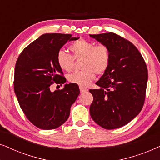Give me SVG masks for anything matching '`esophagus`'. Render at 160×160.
I'll use <instances>...</instances> for the list:
<instances>
[{"instance_id": "34e87169", "label": "esophagus", "mask_w": 160, "mask_h": 160, "mask_svg": "<svg viewBox=\"0 0 160 160\" xmlns=\"http://www.w3.org/2000/svg\"><path fill=\"white\" fill-rule=\"evenodd\" d=\"M79 89H80V92L81 93H84V92H86L87 91V88H84V87H79Z\"/></svg>"}]
</instances>
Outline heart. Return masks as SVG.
Instances as JSON below:
<instances>
[{"label":"heart","instance_id":"1","mask_svg":"<svg viewBox=\"0 0 160 160\" xmlns=\"http://www.w3.org/2000/svg\"><path fill=\"white\" fill-rule=\"evenodd\" d=\"M74 58L65 50L60 49L57 54V62L63 71H71L73 58H82L80 71L73 72L68 76L69 82L80 86H87L95 78V73L102 75L108 70L111 61V53L106 45L95 46V43L81 38L70 46Z\"/></svg>","mask_w":160,"mask_h":160}]
</instances>
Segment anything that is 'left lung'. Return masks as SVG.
<instances>
[{"label":"left lung","instance_id":"obj_1","mask_svg":"<svg viewBox=\"0 0 160 160\" xmlns=\"http://www.w3.org/2000/svg\"><path fill=\"white\" fill-rule=\"evenodd\" d=\"M108 47L110 65L89 89L93 96L89 112L102 128L113 130L129 123L141 112L146 98L148 70L141 54L130 41L113 33L89 35Z\"/></svg>","mask_w":160,"mask_h":160}]
</instances>
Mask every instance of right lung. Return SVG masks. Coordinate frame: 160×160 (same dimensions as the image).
<instances>
[{"instance_id":"right-lung-1","label":"right lung","mask_w":160,"mask_h":160,"mask_svg":"<svg viewBox=\"0 0 160 160\" xmlns=\"http://www.w3.org/2000/svg\"><path fill=\"white\" fill-rule=\"evenodd\" d=\"M72 38L71 34L46 33L28 46L15 65L14 88L19 106L32 124L53 130L68 119L71 107L79 95L78 87L65 84L51 92L50 86L66 82L57 62V54Z\"/></svg>"}]
</instances>
